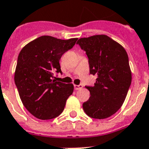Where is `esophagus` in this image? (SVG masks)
<instances>
[{
  "label": "esophagus",
  "instance_id": "1",
  "mask_svg": "<svg viewBox=\"0 0 149 149\" xmlns=\"http://www.w3.org/2000/svg\"><path fill=\"white\" fill-rule=\"evenodd\" d=\"M83 88V85H74V89L76 90H79Z\"/></svg>",
  "mask_w": 149,
  "mask_h": 149
}]
</instances>
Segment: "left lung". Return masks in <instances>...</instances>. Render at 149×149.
I'll return each instance as SVG.
<instances>
[{"label": "left lung", "mask_w": 149, "mask_h": 149, "mask_svg": "<svg viewBox=\"0 0 149 149\" xmlns=\"http://www.w3.org/2000/svg\"><path fill=\"white\" fill-rule=\"evenodd\" d=\"M77 44L89 58V72L97 78L83 108L87 116L103 119L118 111L125 101L132 82V72L125 49L106 35L80 38Z\"/></svg>", "instance_id": "obj_1"}]
</instances>
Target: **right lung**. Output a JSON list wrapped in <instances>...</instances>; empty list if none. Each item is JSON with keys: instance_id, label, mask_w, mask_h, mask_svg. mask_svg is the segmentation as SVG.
I'll use <instances>...</instances> for the list:
<instances>
[{"instance_id": "right-lung-1", "label": "right lung", "mask_w": 149, "mask_h": 149, "mask_svg": "<svg viewBox=\"0 0 149 149\" xmlns=\"http://www.w3.org/2000/svg\"><path fill=\"white\" fill-rule=\"evenodd\" d=\"M77 40V38L61 40L42 36L20 50L14 82L23 105L36 118L47 120L60 116L72 95V83L57 82L53 77L55 72H62L60 58Z\"/></svg>"}]
</instances>
